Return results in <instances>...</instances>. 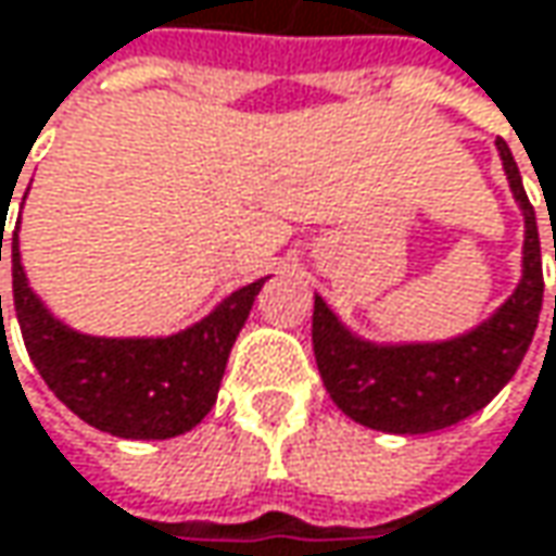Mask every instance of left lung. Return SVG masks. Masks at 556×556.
Instances as JSON below:
<instances>
[{
	"label": "left lung",
	"instance_id": "left-lung-1",
	"mask_svg": "<svg viewBox=\"0 0 556 556\" xmlns=\"http://www.w3.org/2000/svg\"><path fill=\"white\" fill-rule=\"evenodd\" d=\"M495 146L526 230L517 289L482 324L439 342H370L314 295L311 339L326 392L367 429L422 435L467 420L510 382L532 345L544 295L539 224L507 142L497 139Z\"/></svg>",
	"mask_w": 556,
	"mask_h": 556
}]
</instances>
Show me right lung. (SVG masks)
I'll list each match as a JSON object with an SVG mask.
<instances>
[{"label":"right lung","mask_w":556,"mask_h":556,"mask_svg":"<svg viewBox=\"0 0 556 556\" xmlns=\"http://www.w3.org/2000/svg\"><path fill=\"white\" fill-rule=\"evenodd\" d=\"M17 232L21 220L12 232L14 314L34 367L61 404L117 439H174L205 420L267 277L230 292L202 320L170 336H89L59 320L30 289Z\"/></svg>","instance_id":"add662e5"}]
</instances>
